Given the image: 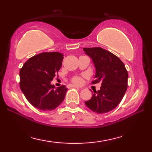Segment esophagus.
I'll return each instance as SVG.
<instances>
[{
    "label": "esophagus",
    "mask_w": 152,
    "mask_h": 152,
    "mask_svg": "<svg viewBox=\"0 0 152 152\" xmlns=\"http://www.w3.org/2000/svg\"><path fill=\"white\" fill-rule=\"evenodd\" d=\"M67 87L68 88H80L82 89V88H80V87H78L77 86H75V85H72V84H68Z\"/></svg>",
    "instance_id": "34e87169"
}]
</instances>
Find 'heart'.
I'll return each instance as SVG.
<instances>
[{"label": "heart", "instance_id": "1", "mask_svg": "<svg viewBox=\"0 0 152 152\" xmlns=\"http://www.w3.org/2000/svg\"><path fill=\"white\" fill-rule=\"evenodd\" d=\"M84 76H75L71 79V81L72 83L75 84H82L83 82V79H84Z\"/></svg>", "mask_w": 152, "mask_h": 152}]
</instances>
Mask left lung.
<instances>
[{
  "mask_svg": "<svg viewBox=\"0 0 152 152\" xmlns=\"http://www.w3.org/2000/svg\"><path fill=\"white\" fill-rule=\"evenodd\" d=\"M95 64V80L92 84L101 82L100 90L94 91L91 99L85 104L97 113H106L119 104L127 89L128 72L117 56L99 47L84 48Z\"/></svg>",
  "mask_w": 152,
  "mask_h": 152,
  "instance_id": "1",
  "label": "left lung"
}]
</instances>
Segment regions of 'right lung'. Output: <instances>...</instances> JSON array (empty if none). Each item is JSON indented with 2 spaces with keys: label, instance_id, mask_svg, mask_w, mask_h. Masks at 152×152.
<instances>
[{
  "label": "right lung",
  "instance_id": "obj_1",
  "mask_svg": "<svg viewBox=\"0 0 152 152\" xmlns=\"http://www.w3.org/2000/svg\"><path fill=\"white\" fill-rule=\"evenodd\" d=\"M64 55L42 53L30 58L20 70V88L28 101L37 109L51 111L61 104L68 88L51 84L62 65Z\"/></svg>",
  "mask_w": 152,
  "mask_h": 152
}]
</instances>
